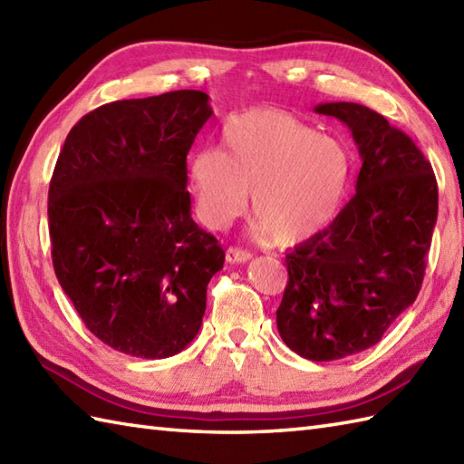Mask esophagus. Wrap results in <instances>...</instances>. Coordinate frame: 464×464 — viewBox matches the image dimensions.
<instances>
[{"mask_svg":"<svg viewBox=\"0 0 464 464\" xmlns=\"http://www.w3.org/2000/svg\"><path fill=\"white\" fill-rule=\"evenodd\" d=\"M225 257L229 263H247L253 255L249 251L239 249V247H229L225 251Z\"/></svg>","mask_w":464,"mask_h":464,"instance_id":"34e87169","label":"esophagus"}]
</instances>
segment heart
<instances>
[{"label": "heart", "mask_w": 464, "mask_h": 464, "mask_svg": "<svg viewBox=\"0 0 464 464\" xmlns=\"http://www.w3.org/2000/svg\"><path fill=\"white\" fill-rule=\"evenodd\" d=\"M351 175L347 147L277 110L231 117L221 151L203 147L189 160L195 209L207 227L229 225L251 191L253 233L279 243L303 241L329 225Z\"/></svg>", "instance_id": "obj_1"}]
</instances>
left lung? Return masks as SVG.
Segmentation results:
<instances>
[{"mask_svg": "<svg viewBox=\"0 0 464 464\" xmlns=\"http://www.w3.org/2000/svg\"><path fill=\"white\" fill-rule=\"evenodd\" d=\"M337 117L359 147L353 199L334 221L287 253L289 283L277 329L309 361H337L381 341L415 303L437 225L439 189L430 163L407 133L369 107L314 105Z\"/></svg>", "mask_w": 464, "mask_h": 464, "instance_id": "1", "label": "left lung"}]
</instances>
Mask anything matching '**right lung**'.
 <instances>
[{"instance_id": "obj_1", "label": "right lung", "mask_w": 464, "mask_h": 464, "mask_svg": "<svg viewBox=\"0 0 464 464\" xmlns=\"http://www.w3.org/2000/svg\"><path fill=\"white\" fill-rule=\"evenodd\" d=\"M213 115L195 90L97 107L73 125L49 183L57 281L85 327L141 359L201 329L225 251L191 217L187 153Z\"/></svg>"}]
</instances>
